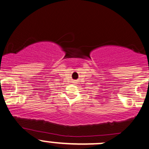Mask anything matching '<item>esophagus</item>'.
Here are the masks:
<instances>
[{"mask_svg": "<svg viewBox=\"0 0 149 149\" xmlns=\"http://www.w3.org/2000/svg\"><path fill=\"white\" fill-rule=\"evenodd\" d=\"M73 82H74V84H77V81H73Z\"/></svg>", "mask_w": 149, "mask_h": 149, "instance_id": "34e87169", "label": "esophagus"}]
</instances>
